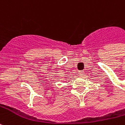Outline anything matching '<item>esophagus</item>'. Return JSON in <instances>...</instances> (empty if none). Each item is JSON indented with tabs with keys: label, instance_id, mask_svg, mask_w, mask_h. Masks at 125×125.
Instances as JSON below:
<instances>
[{
	"label": "esophagus",
	"instance_id": "esophagus-1",
	"mask_svg": "<svg viewBox=\"0 0 125 125\" xmlns=\"http://www.w3.org/2000/svg\"><path fill=\"white\" fill-rule=\"evenodd\" d=\"M84 73V71H79V74L81 75V76H82L83 75Z\"/></svg>",
	"mask_w": 125,
	"mask_h": 125
}]
</instances>
